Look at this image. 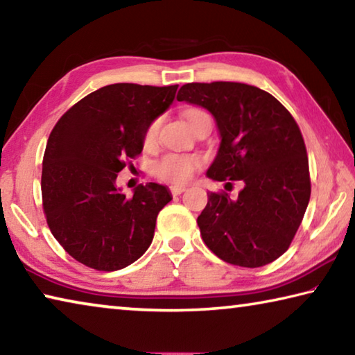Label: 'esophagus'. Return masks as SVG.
Listing matches in <instances>:
<instances>
[{
  "label": "esophagus",
  "instance_id": "1",
  "mask_svg": "<svg viewBox=\"0 0 355 355\" xmlns=\"http://www.w3.org/2000/svg\"><path fill=\"white\" fill-rule=\"evenodd\" d=\"M186 191V188L184 186H182V184H173V186H171V192L173 196H180L182 194V192H184Z\"/></svg>",
  "mask_w": 355,
  "mask_h": 355
}]
</instances>
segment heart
<instances>
[{"label":"heart","mask_w":355,"mask_h":355,"mask_svg":"<svg viewBox=\"0 0 355 355\" xmlns=\"http://www.w3.org/2000/svg\"><path fill=\"white\" fill-rule=\"evenodd\" d=\"M202 110H188L184 112V117L191 125L192 120L197 116H200ZM159 120L155 119L147 125L146 131H144L142 142L146 147L153 146L156 142V136H158ZM202 164V158L197 155H182V153H166L161 158L155 159L152 164V173L163 182L169 183H184L194 175V172L199 169Z\"/></svg>","instance_id":"1"}]
</instances>
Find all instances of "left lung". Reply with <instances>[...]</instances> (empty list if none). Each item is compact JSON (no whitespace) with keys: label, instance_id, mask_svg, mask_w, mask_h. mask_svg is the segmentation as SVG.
<instances>
[{"label":"left lung","instance_id":"left-lung-1","mask_svg":"<svg viewBox=\"0 0 355 355\" xmlns=\"http://www.w3.org/2000/svg\"><path fill=\"white\" fill-rule=\"evenodd\" d=\"M178 101L213 114L220 135L207 175L239 180L238 199L209 192L197 224L207 248L243 268L272 263L290 248L310 200V172L302 133L271 94L243 83H188Z\"/></svg>","mask_w":355,"mask_h":355}]
</instances>
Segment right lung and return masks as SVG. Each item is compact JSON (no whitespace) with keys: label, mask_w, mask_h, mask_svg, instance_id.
I'll list each match as a JSON object with an SVG mask.
<instances>
[{"label":"right lung","mask_w":355,"mask_h":355,"mask_svg":"<svg viewBox=\"0 0 355 355\" xmlns=\"http://www.w3.org/2000/svg\"><path fill=\"white\" fill-rule=\"evenodd\" d=\"M177 89L110 84L71 106L48 137L40 183L46 224L87 268L117 271L152 244L169 191L147 183L127 197L116 178L127 159L141 155L144 131L172 105Z\"/></svg>","instance_id":"obj_1"}]
</instances>
